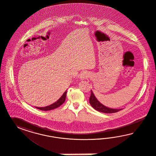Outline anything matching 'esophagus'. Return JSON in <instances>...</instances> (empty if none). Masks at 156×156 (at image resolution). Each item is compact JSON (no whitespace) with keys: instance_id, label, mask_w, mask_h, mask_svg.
I'll return each instance as SVG.
<instances>
[{"instance_id":"esophagus-1","label":"esophagus","mask_w":156,"mask_h":156,"mask_svg":"<svg viewBox=\"0 0 156 156\" xmlns=\"http://www.w3.org/2000/svg\"><path fill=\"white\" fill-rule=\"evenodd\" d=\"M87 76H88V74H87V73L86 72V71H83V72H82V73L80 74V78L81 79L84 80V79L87 78Z\"/></svg>"}]
</instances>
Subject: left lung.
<instances>
[{
  "instance_id": "1",
  "label": "left lung",
  "mask_w": 156,
  "mask_h": 156,
  "mask_svg": "<svg viewBox=\"0 0 156 156\" xmlns=\"http://www.w3.org/2000/svg\"><path fill=\"white\" fill-rule=\"evenodd\" d=\"M89 102L91 106L96 110L98 111L99 112L105 113H117L120 111L122 109H111L108 107H106L104 105L100 103L99 101L95 97L94 93H93L92 90H91V95L89 98Z\"/></svg>"
}]
</instances>
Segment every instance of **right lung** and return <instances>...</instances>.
Masks as SVG:
<instances>
[{
  "label": "right lung",
  "instance_id": "1",
  "mask_svg": "<svg viewBox=\"0 0 156 156\" xmlns=\"http://www.w3.org/2000/svg\"><path fill=\"white\" fill-rule=\"evenodd\" d=\"M66 93H67V90L63 93V94L62 95L61 97L58 99L57 101H56L55 103L51 104L49 106H47L46 107H43V108H39V107H35L37 109L43 110V111H48V110H51L52 109H56L57 108L59 107L61 105L63 104L65 101L66 97Z\"/></svg>",
  "mask_w": 156,
  "mask_h": 156
}]
</instances>
